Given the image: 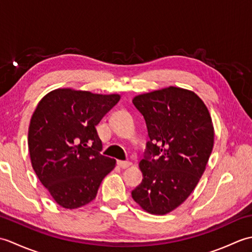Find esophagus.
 <instances>
[{"label":"esophagus","mask_w":252,"mask_h":252,"mask_svg":"<svg viewBox=\"0 0 252 252\" xmlns=\"http://www.w3.org/2000/svg\"><path fill=\"white\" fill-rule=\"evenodd\" d=\"M118 165H119V167L122 169H126V168L131 167L132 163L130 161H122V160H119V161H118Z\"/></svg>","instance_id":"obj_1"}]
</instances>
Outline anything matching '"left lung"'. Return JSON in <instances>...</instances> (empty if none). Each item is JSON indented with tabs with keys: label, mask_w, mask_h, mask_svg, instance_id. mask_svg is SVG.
<instances>
[{
	"label": "left lung",
	"mask_w": 252,
	"mask_h": 252,
	"mask_svg": "<svg viewBox=\"0 0 252 252\" xmlns=\"http://www.w3.org/2000/svg\"><path fill=\"white\" fill-rule=\"evenodd\" d=\"M132 101L149 136L138 163L143 181L132 198L144 211L164 216L189 198L205 172L215 144L212 119L199 96L182 88L140 94Z\"/></svg>",
	"instance_id": "left-lung-1"
}]
</instances>
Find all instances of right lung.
<instances>
[{
	"instance_id": "1",
	"label": "right lung",
	"mask_w": 252,
	"mask_h": 252,
	"mask_svg": "<svg viewBox=\"0 0 252 252\" xmlns=\"http://www.w3.org/2000/svg\"><path fill=\"white\" fill-rule=\"evenodd\" d=\"M119 99V94L63 88L37 104L28 131L31 164L61 207L77 209L94 200L101 181L116 167L115 159L99 153L95 126Z\"/></svg>"
}]
</instances>
